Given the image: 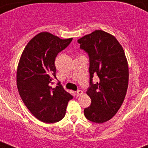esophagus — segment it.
I'll list each match as a JSON object with an SVG mask.
<instances>
[{"label": "esophagus", "mask_w": 148, "mask_h": 148, "mask_svg": "<svg viewBox=\"0 0 148 148\" xmlns=\"http://www.w3.org/2000/svg\"><path fill=\"white\" fill-rule=\"evenodd\" d=\"M76 95L77 97L81 96L82 95H83V92H82V90H78V91H77L76 92Z\"/></svg>", "instance_id": "34e87169"}]
</instances>
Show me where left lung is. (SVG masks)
<instances>
[{
	"label": "left lung",
	"instance_id": "8db88e82",
	"mask_svg": "<svg viewBox=\"0 0 148 148\" xmlns=\"http://www.w3.org/2000/svg\"><path fill=\"white\" fill-rule=\"evenodd\" d=\"M77 42L88 54L90 62V87L86 93L92 103L84 109V116L90 121L102 123L116 114L127 94L129 82L127 57L116 37L102 30H95ZM96 74L99 82L93 84L92 78Z\"/></svg>",
	"mask_w": 148,
	"mask_h": 148
}]
</instances>
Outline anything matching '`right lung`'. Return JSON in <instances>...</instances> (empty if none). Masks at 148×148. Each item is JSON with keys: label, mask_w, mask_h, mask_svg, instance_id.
Instances as JSON below:
<instances>
[{"label": "right lung", "mask_w": 148, "mask_h": 148, "mask_svg": "<svg viewBox=\"0 0 148 148\" xmlns=\"http://www.w3.org/2000/svg\"><path fill=\"white\" fill-rule=\"evenodd\" d=\"M72 39H60L42 32L28 42L21 53L17 69L19 95L32 114L43 123L61 120L68 101L73 99L60 82L54 88L50 86L56 78V56Z\"/></svg>", "instance_id": "obj_1"}]
</instances>
